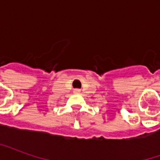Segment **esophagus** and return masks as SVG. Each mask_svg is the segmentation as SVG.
Here are the masks:
<instances>
[{
  "label": "esophagus",
  "mask_w": 160,
  "mask_h": 160,
  "mask_svg": "<svg viewBox=\"0 0 160 160\" xmlns=\"http://www.w3.org/2000/svg\"><path fill=\"white\" fill-rule=\"evenodd\" d=\"M74 92H76V93H79V92H80V90H79V89H75V90H74Z\"/></svg>",
  "instance_id": "1"
}]
</instances>
